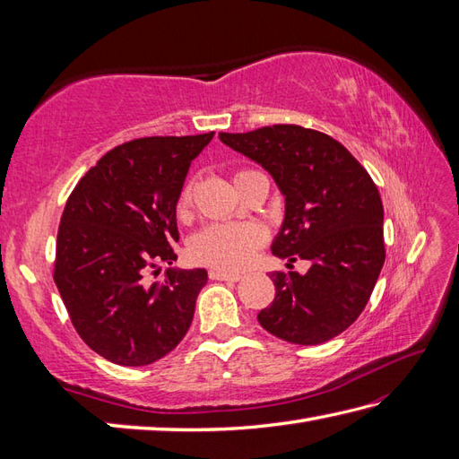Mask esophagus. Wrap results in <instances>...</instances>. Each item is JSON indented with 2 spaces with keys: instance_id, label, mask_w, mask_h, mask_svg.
<instances>
[{
  "instance_id": "esophagus-1",
  "label": "esophagus",
  "mask_w": 459,
  "mask_h": 459,
  "mask_svg": "<svg viewBox=\"0 0 459 459\" xmlns=\"http://www.w3.org/2000/svg\"><path fill=\"white\" fill-rule=\"evenodd\" d=\"M209 278L221 280V281H238L240 274H230V272H222V270H209Z\"/></svg>"
}]
</instances>
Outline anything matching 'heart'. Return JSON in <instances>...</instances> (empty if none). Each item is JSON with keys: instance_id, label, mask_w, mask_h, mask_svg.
Returning <instances> with one entry per match:
<instances>
[{"instance_id": "b5f03b06", "label": "heart", "mask_w": 459, "mask_h": 459, "mask_svg": "<svg viewBox=\"0 0 459 459\" xmlns=\"http://www.w3.org/2000/svg\"><path fill=\"white\" fill-rule=\"evenodd\" d=\"M248 171H238L235 181ZM193 204V187L187 183L179 193L178 214L185 217ZM264 245V230L256 222H214L191 238L189 256L212 270L237 272L248 266Z\"/></svg>"}]
</instances>
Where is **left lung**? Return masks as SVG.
Instances as JSON below:
<instances>
[{
    "mask_svg": "<svg viewBox=\"0 0 459 459\" xmlns=\"http://www.w3.org/2000/svg\"><path fill=\"white\" fill-rule=\"evenodd\" d=\"M219 138L260 163L286 197L272 255L311 264L306 274L272 272L276 296L258 314L260 325L296 345L343 333L365 309L385 264V211L375 181L345 145L296 124Z\"/></svg>",
    "mask_w": 459,
    "mask_h": 459,
    "instance_id": "8db88e82",
    "label": "left lung"
}]
</instances>
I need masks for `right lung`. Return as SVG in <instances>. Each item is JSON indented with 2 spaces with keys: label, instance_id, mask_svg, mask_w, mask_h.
Wrapping results in <instances>:
<instances>
[{
  "label": "right lung",
  "instance_id": "add662e5",
  "mask_svg": "<svg viewBox=\"0 0 459 459\" xmlns=\"http://www.w3.org/2000/svg\"><path fill=\"white\" fill-rule=\"evenodd\" d=\"M152 135L116 145L66 199L53 278L76 333L100 357L142 367L179 345L207 270L148 272L178 260V199L191 161L212 140Z\"/></svg>",
  "mask_w": 459,
  "mask_h": 459
}]
</instances>
